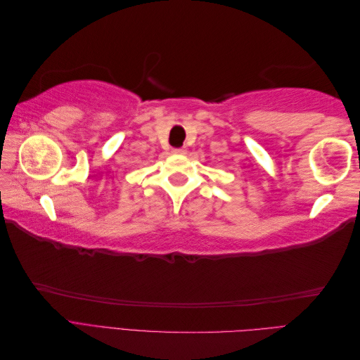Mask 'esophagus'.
Here are the masks:
<instances>
[{
  "label": "esophagus",
  "mask_w": 360,
  "mask_h": 360,
  "mask_svg": "<svg viewBox=\"0 0 360 360\" xmlns=\"http://www.w3.org/2000/svg\"><path fill=\"white\" fill-rule=\"evenodd\" d=\"M172 153H174V155H184V153H186V148H184V147L172 148Z\"/></svg>",
  "instance_id": "1"
}]
</instances>
